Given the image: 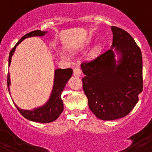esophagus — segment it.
I'll return each instance as SVG.
<instances>
[{
	"label": "esophagus",
	"mask_w": 152,
	"mask_h": 152,
	"mask_svg": "<svg viewBox=\"0 0 152 152\" xmlns=\"http://www.w3.org/2000/svg\"><path fill=\"white\" fill-rule=\"evenodd\" d=\"M81 74H82V71L79 67H76V68H74L73 70V75L76 77H80L81 76Z\"/></svg>",
	"instance_id": "1"
}]
</instances>
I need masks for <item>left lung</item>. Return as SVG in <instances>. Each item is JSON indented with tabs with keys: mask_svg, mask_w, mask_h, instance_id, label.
Masks as SVG:
<instances>
[{
	"mask_svg": "<svg viewBox=\"0 0 152 152\" xmlns=\"http://www.w3.org/2000/svg\"><path fill=\"white\" fill-rule=\"evenodd\" d=\"M113 47L121 53L116 64L112 49L81 63L83 90L98 119L114 120L128 115L143 89L140 48L126 31L111 26Z\"/></svg>",
	"mask_w": 152,
	"mask_h": 152,
	"instance_id": "left-lung-1",
	"label": "left lung"
}]
</instances>
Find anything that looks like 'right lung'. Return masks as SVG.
Returning <instances> with one entry per match:
<instances>
[{
	"label": "right lung",
	"instance_id": "1",
	"mask_svg": "<svg viewBox=\"0 0 152 152\" xmlns=\"http://www.w3.org/2000/svg\"><path fill=\"white\" fill-rule=\"evenodd\" d=\"M46 33L47 32L41 30H34L23 36L22 38L19 40L18 42L10 50V55H9V60H8L9 65H10V61H11V57L14 51H15L16 47H17V45H18V44L20 43L24 39L35 36H44ZM72 72H73V71H72V68H66V69H59L58 68V69H56V72H55V82L52 95H51L50 99H49V101L47 102L46 104H45L43 107H39V108L34 109L33 110H22V109L19 108L15 104L19 112L20 113V114L23 117L29 119V120H31V121L41 123H48L55 121L61 115L63 110H64L63 102L61 98V93L64 90L66 83L68 82V79L72 77ZM7 88H9V86L10 84L9 72L7 74Z\"/></svg>",
	"mask_w": 152,
	"mask_h": 152
}]
</instances>
